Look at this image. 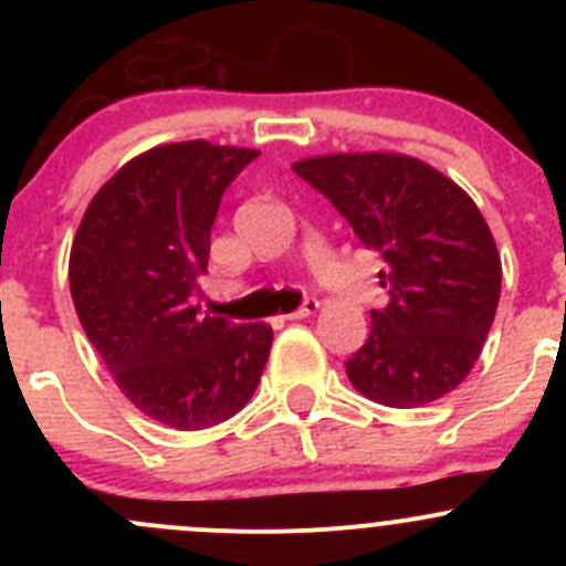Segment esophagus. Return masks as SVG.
I'll use <instances>...</instances> for the list:
<instances>
[{
    "instance_id": "obj_1",
    "label": "esophagus",
    "mask_w": 566,
    "mask_h": 566,
    "mask_svg": "<svg viewBox=\"0 0 566 566\" xmlns=\"http://www.w3.org/2000/svg\"><path fill=\"white\" fill-rule=\"evenodd\" d=\"M317 310H319V304H317V301H315V298H306L304 304L298 306V310H295V312H290V315H284V317H287V319H304V317L315 315Z\"/></svg>"
}]
</instances>
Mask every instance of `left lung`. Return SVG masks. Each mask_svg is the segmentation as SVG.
Returning <instances> with one entry per match:
<instances>
[{
	"label": "left lung",
	"mask_w": 566,
	"mask_h": 566,
	"mask_svg": "<svg viewBox=\"0 0 566 566\" xmlns=\"http://www.w3.org/2000/svg\"><path fill=\"white\" fill-rule=\"evenodd\" d=\"M358 241L380 251L389 304L373 310L369 339L345 361L364 397L421 408L468 378L493 325L501 256L473 199L419 158L339 153L293 167Z\"/></svg>",
	"instance_id": "obj_1"
}]
</instances>
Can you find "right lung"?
<instances>
[{"label":"right lung","mask_w":566,"mask_h":566,"mask_svg":"<svg viewBox=\"0 0 566 566\" xmlns=\"http://www.w3.org/2000/svg\"><path fill=\"white\" fill-rule=\"evenodd\" d=\"M256 156L205 139L153 147L95 193L73 241L67 279L84 334L119 391L175 430L235 416L271 353V325L193 306L221 197Z\"/></svg>","instance_id":"add662e5"}]
</instances>
